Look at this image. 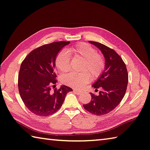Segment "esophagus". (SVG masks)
I'll use <instances>...</instances> for the list:
<instances>
[{"label":"esophagus","mask_w":150,"mask_h":150,"mask_svg":"<svg viewBox=\"0 0 150 150\" xmlns=\"http://www.w3.org/2000/svg\"><path fill=\"white\" fill-rule=\"evenodd\" d=\"M74 92L76 93L77 95H80L81 93V91H79V90H77V89H74Z\"/></svg>","instance_id":"1"}]
</instances>
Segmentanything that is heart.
Masks as SVG:
<instances>
[{
	"mask_svg": "<svg viewBox=\"0 0 150 150\" xmlns=\"http://www.w3.org/2000/svg\"><path fill=\"white\" fill-rule=\"evenodd\" d=\"M75 58L83 60L81 71L83 72H72L62 77V82L67 86L81 88L89 82L90 76L92 78H97L103 72L104 67V59L97 53V51L86 43H80L68 51L59 52L55 59V65L61 72H67L70 69V55Z\"/></svg>",
	"mask_w": 150,
	"mask_h": 150,
	"instance_id": "heart-1",
	"label": "heart"
}]
</instances>
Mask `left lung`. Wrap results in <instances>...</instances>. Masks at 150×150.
<instances>
[{
	"label": "left lung",
	"instance_id": "left-lung-1",
	"mask_svg": "<svg viewBox=\"0 0 150 150\" xmlns=\"http://www.w3.org/2000/svg\"><path fill=\"white\" fill-rule=\"evenodd\" d=\"M99 49L105 59L104 69L92 87L102 89L98 95L90 93L91 100L83 104L84 108L97 115H104L114 110L125 96L128 84L126 65L117 53L99 42L89 41Z\"/></svg>",
	"mask_w": 150,
	"mask_h": 150
}]
</instances>
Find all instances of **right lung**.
Returning <instances> with one entry per match:
<instances>
[{
    "label": "right lung",
    "instance_id": "add662e5",
    "mask_svg": "<svg viewBox=\"0 0 150 150\" xmlns=\"http://www.w3.org/2000/svg\"><path fill=\"white\" fill-rule=\"evenodd\" d=\"M70 42L45 44L33 50L22 62L18 76V89L25 105L38 116L47 117L61 108L70 87L62 85L52 91L57 83L55 59Z\"/></svg>",
    "mask_w": 150,
    "mask_h": 150
}]
</instances>
